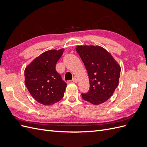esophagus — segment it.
I'll return each mask as SVG.
<instances>
[{"mask_svg":"<svg viewBox=\"0 0 147 147\" xmlns=\"http://www.w3.org/2000/svg\"><path fill=\"white\" fill-rule=\"evenodd\" d=\"M77 79L76 78H74L73 79H72V82H74V83H77Z\"/></svg>","mask_w":147,"mask_h":147,"instance_id":"1","label":"esophagus"}]
</instances>
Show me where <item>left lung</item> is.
Instances as JSON below:
<instances>
[{"mask_svg": "<svg viewBox=\"0 0 147 147\" xmlns=\"http://www.w3.org/2000/svg\"><path fill=\"white\" fill-rule=\"evenodd\" d=\"M76 51L86 69L90 90L82 98L94 105L104 103L118 85L121 68L112 56L99 46H78Z\"/></svg>", "mask_w": 147, "mask_h": 147, "instance_id": "8db88e82", "label": "left lung"}]
</instances>
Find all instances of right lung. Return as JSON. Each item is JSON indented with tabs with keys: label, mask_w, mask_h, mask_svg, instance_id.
<instances>
[{
	"label": "right lung",
	"mask_w": 147,
	"mask_h": 147,
	"mask_svg": "<svg viewBox=\"0 0 147 147\" xmlns=\"http://www.w3.org/2000/svg\"><path fill=\"white\" fill-rule=\"evenodd\" d=\"M64 51L61 49L44 52L25 69L26 86L40 104L53 105L64 96L67 84L56 70L57 62Z\"/></svg>",
	"instance_id": "right-lung-1"
}]
</instances>
